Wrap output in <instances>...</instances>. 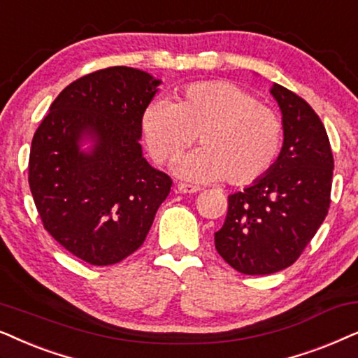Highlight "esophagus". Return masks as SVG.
<instances>
[{"instance_id": "obj_1", "label": "esophagus", "mask_w": 358, "mask_h": 358, "mask_svg": "<svg viewBox=\"0 0 358 358\" xmlns=\"http://www.w3.org/2000/svg\"><path fill=\"white\" fill-rule=\"evenodd\" d=\"M180 193H198L199 187H194V185H188V183H178L176 185Z\"/></svg>"}]
</instances>
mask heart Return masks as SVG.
I'll list each match as a JSON object with an SVG mask.
<instances>
[{"label":"heart","instance_id":"1","mask_svg":"<svg viewBox=\"0 0 358 358\" xmlns=\"http://www.w3.org/2000/svg\"><path fill=\"white\" fill-rule=\"evenodd\" d=\"M141 129L160 165L175 162L198 134L201 147L182 160L180 175L199 182L224 178L232 187L264 178L283 147L278 113L224 80L187 85L171 101L154 99L142 111Z\"/></svg>","mask_w":358,"mask_h":358}]
</instances>
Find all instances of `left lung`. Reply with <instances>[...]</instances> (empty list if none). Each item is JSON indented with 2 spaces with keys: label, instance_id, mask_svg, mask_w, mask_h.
Masks as SVG:
<instances>
[{
  "label": "left lung",
  "instance_id": "left-lung-1",
  "mask_svg": "<svg viewBox=\"0 0 358 358\" xmlns=\"http://www.w3.org/2000/svg\"><path fill=\"white\" fill-rule=\"evenodd\" d=\"M283 114V149L264 178L227 198L214 234L217 254L244 275L293 265L327 216L334 157L326 127L296 93L273 85Z\"/></svg>",
  "mask_w": 358,
  "mask_h": 358
}]
</instances>
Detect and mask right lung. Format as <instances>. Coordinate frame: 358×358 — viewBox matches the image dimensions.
<instances>
[{"label": "right lung", "mask_w": 358, "mask_h": 358, "mask_svg": "<svg viewBox=\"0 0 358 358\" xmlns=\"http://www.w3.org/2000/svg\"><path fill=\"white\" fill-rule=\"evenodd\" d=\"M160 80L109 66L70 83L37 127L29 188L42 226L90 265H114L144 244L171 178L142 157L141 116ZM95 147L82 152L83 135Z\"/></svg>", "instance_id": "add662e5"}]
</instances>
